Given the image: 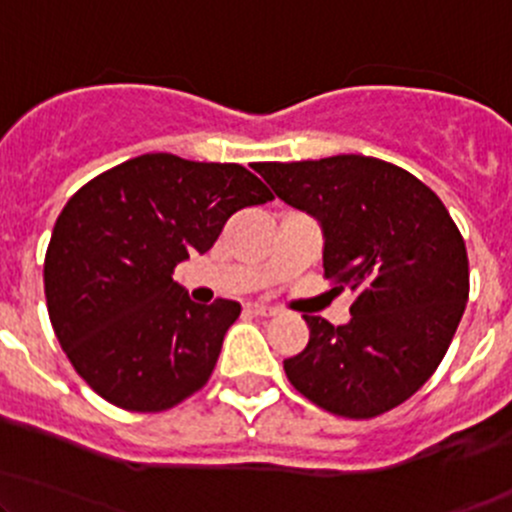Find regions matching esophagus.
I'll return each mask as SVG.
<instances>
[{
	"mask_svg": "<svg viewBox=\"0 0 512 512\" xmlns=\"http://www.w3.org/2000/svg\"><path fill=\"white\" fill-rule=\"evenodd\" d=\"M247 312H252L255 317H275L277 309L267 307V304H260V302H250V304H247Z\"/></svg>",
	"mask_w": 512,
	"mask_h": 512,
	"instance_id": "obj_1",
	"label": "esophagus"
}]
</instances>
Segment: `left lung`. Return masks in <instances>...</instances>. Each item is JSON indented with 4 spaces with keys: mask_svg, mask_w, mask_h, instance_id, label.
<instances>
[{
    "mask_svg": "<svg viewBox=\"0 0 512 512\" xmlns=\"http://www.w3.org/2000/svg\"><path fill=\"white\" fill-rule=\"evenodd\" d=\"M257 173L324 235V277L349 289L352 319L304 314L309 342L285 359L319 409L374 418L414 396L448 352L468 302L466 242L409 170L369 156L262 163Z\"/></svg>",
    "mask_w": 512,
    "mask_h": 512,
    "instance_id": "1",
    "label": "left lung"
}]
</instances>
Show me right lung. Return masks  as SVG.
<instances>
[{"label":"right lung","mask_w":512,"mask_h":512,"mask_svg":"<svg viewBox=\"0 0 512 512\" xmlns=\"http://www.w3.org/2000/svg\"><path fill=\"white\" fill-rule=\"evenodd\" d=\"M272 198L242 165L173 153L126 160L71 195L46 250V307L101 399L156 414L208 384L240 304H195L173 270L208 252L230 215Z\"/></svg>","instance_id":"right-lung-1"}]
</instances>
